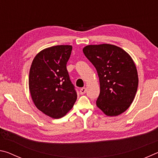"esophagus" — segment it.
Here are the masks:
<instances>
[{"label": "esophagus", "mask_w": 158, "mask_h": 158, "mask_svg": "<svg viewBox=\"0 0 158 158\" xmlns=\"http://www.w3.org/2000/svg\"><path fill=\"white\" fill-rule=\"evenodd\" d=\"M85 92H86V89H85V88H81V89H80L79 93H80V94H81V95L85 94Z\"/></svg>", "instance_id": "1"}]
</instances>
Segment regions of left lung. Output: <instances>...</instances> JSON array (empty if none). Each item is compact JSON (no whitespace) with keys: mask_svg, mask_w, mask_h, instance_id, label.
<instances>
[{"mask_svg":"<svg viewBox=\"0 0 158 158\" xmlns=\"http://www.w3.org/2000/svg\"><path fill=\"white\" fill-rule=\"evenodd\" d=\"M83 52L97 70L100 92L96 105L108 116L129 108L137 93L139 79L132 57L114 44L87 45Z\"/></svg>","mask_w":158,"mask_h":158,"instance_id":"left-lung-1","label":"left lung"}]
</instances>
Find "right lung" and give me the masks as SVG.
<instances>
[{"label": "right lung", "mask_w": 158, "mask_h": 158, "mask_svg": "<svg viewBox=\"0 0 158 158\" xmlns=\"http://www.w3.org/2000/svg\"><path fill=\"white\" fill-rule=\"evenodd\" d=\"M72 49L71 45H57L42 50L29 72V90L35 105L53 118L65 116L77 98L66 68Z\"/></svg>", "instance_id": "right-lung-1"}]
</instances>
